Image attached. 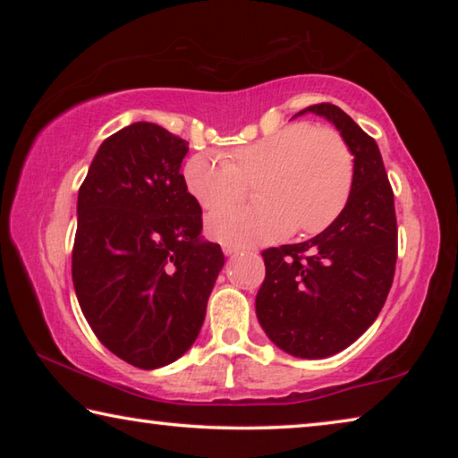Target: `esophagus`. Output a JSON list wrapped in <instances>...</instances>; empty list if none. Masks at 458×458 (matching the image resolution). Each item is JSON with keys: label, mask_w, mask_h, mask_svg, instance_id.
Instances as JSON below:
<instances>
[{"label": "esophagus", "mask_w": 458, "mask_h": 458, "mask_svg": "<svg viewBox=\"0 0 458 458\" xmlns=\"http://www.w3.org/2000/svg\"><path fill=\"white\" fill-rule=\"evenodd\" d=\"M222 250H224V254H226V257H232V254H236L240 248L238 246H232V244H224Z\"/></svg>", "instance_id": "obj_1"}]
</instances>
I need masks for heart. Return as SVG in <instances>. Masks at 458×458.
Listing matches in <instances>:
<instances>
[{"label": "heart", "instance_id": "obj_1", "mask_svg": "<svg viewBox=\"0 0 458 458\" xmlns=\"http://www.w3.org/2000/svg\"><path fill=\"white\" fill-rule=\"evenodd\" d=\"M262 206H236L208 218L210 236L232 246L281 238L297 226L317 234L335 222L350 199L353 153L341 133L311 123H293L230 157L196 153L185 161L183 183L204 210L234 204L248 183H259Z\"/></svg>", "mask_w": 458, "mask_h": 458}]
</instances>
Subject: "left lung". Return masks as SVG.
<instances>
[{
  "label": "left lung",
  "instance_id": "1",
  "mask_svg": "<svg viewBox=\"0 0 458 458\" xmlns=\"http://www.w3.org/2000/svg\"><path fill=\"white\" fill-rule=\"evenodd\" d=\"M335 125L353 153L350 199L335 222L299 244L267 248L257 294L262 329L283 352L321 360L350 347L382 311L394 281L398 226L377 143L331 103L307 106Z\"/></svg>",
  "mask_w": 458,
  "mask_h": 458
}]
</instances>
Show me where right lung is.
I'll use <instances>...</instances> for the list:
<instances>
[{"label":"right lung","instance_id":"right-lung-1","mask_svg":"<svg viewBox=\"0 0 458 458\" xmlns=\"http://www.w3.org/2000/svg\"><path fill=\"white\" fill-rule=\"evenodd\" d=\"M188 143L155 123L105 139L79 190L72 283L100 344L141 369L190 350L224 267L180 174Z\"/></svg>","mask_w":458,"mask_h":458}]
</instances>
